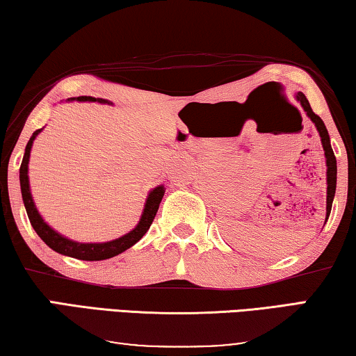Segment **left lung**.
<instances>
[{
	"instance_id": "8db88e82",
	"label": "left lung",
	"mask_w": 356,
	"mask_h": 356,
	"mask_svg": "<svg viewBox=\"0 0 356 356\" xmlns=\"http://www.w3.org/2000/svg\"><path fill=\"white\" fill-rule=\"evenodd\" d=\"M296 98L300 102V105L304 106L305 111H307V116L312 119V122L316 125V130H318L320 136H321V143H323V149H325V156H326V167H327V172H326V178H327L326 220H327V218H330V213H331L332 199H334V194H336V178H337L336 156H334V152H332V147H331V143H330V135H327V130L325 127L323 121H321L320 116H316V114L312 111V108L309 105V100H307V98H305V95L302 94V92H298Z\"/></svg>"
}]
</instances>
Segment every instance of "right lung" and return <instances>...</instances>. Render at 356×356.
Returning a JSON list of instances; mask_svg holds the SVG:
<instances>
[{
  "label": "right lung",
  "mask_w": 356,
  "mask_h": 356,
  "mask_svg": "<svg viewBox=\"0 0 356 356\" xmlns=\"http://www.w3.org/2000/svg\"><path fill=\"white\" fill-rule=\"evenodd\" d=\"M78 100L79 102H97V98L78 97ZM98 102L105 103L106 100L98 98ZM41 130L42 129H38L36 132L31 135L29 143H26L24 159H22V163H20V189H22V199H24L26 215H29V220L31 222L33 229H35L36 234L40 235L42 242H44L49 248H52L54 251H57V253H60V254L70 256V258H76V259H83V261L109 259V258H113V256L122 253V251H125L127 248L132 247V245L138 242V240L147 232V229H149L152 221H154V216H156L157 210H159V204L163 197V193H165V188H163V186H157V188L152 189L149 195H147L143 215H141L138 226H136L134 231L125 234L124 237L113 240V242H105V243L73 242V240L63 237V235H60L58 232L54 231L52 227H49L47 224L42 221L41 215L38 213L36 207H35V202H33V199H31L30 184H29V161H30L31 145H33V140L36 138V135L40 134Z\"/></svg>",
  "instance_id": "obj_1"
}]
</instances>
